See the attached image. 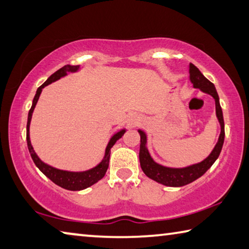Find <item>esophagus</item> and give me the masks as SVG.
I'll list each match as a JSON object with an SVG mask.
<instances>
[{
	"label": "esophagus",
	"instance_id": "esophagus-1",
	"mask_svg": "<svg viewBox=\"0 0 249 249\" xmlns=\"http://www.w3.org/2000/svg\"><path fill=\"white\" fill-rule=\"evenodd\" d=\"M129 121H130V122H131V124H137V122H138V119H137V118H136V117H132V118H131V119H130Z\"/></svg>",
	"mask_w": 249,
	"mask_h": 249
}]
</instances>
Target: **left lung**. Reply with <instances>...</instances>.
Masks as SVG:
<instances>
[{
    "label": "left lung",
    "instance_id": "8db88e82",
    "mask_svg": "<svg viewBox=\"0 0 249 249\" xmlns=\"http://www.w3.org/2000/svg\"><path fill=\"white\" fill-rule=\"evenodd\" d=\"M189 80L191 84L194 85L195 89H199L201 91L206 94L211 95L214 98L215 102V113L216 118L220 122L221 132L219 139L215 146L210 154H209L206 159L201 160L200 163L189 165L186 167H168L164 166L156 163L155 160L152 159V156L147 149V136L146 133L141 129H138V132L140 133V153H139V159H140V165L143 173L151 178V179L155 180L159 184H162L164 186L168 187H181L185 185H188L190 182L198 179L201 177L204 173H206L209 168H210L215 160L219 158L221 153L222 146L224 143V120H223V112H222V108L220 105V98L217 95V91L215 89V86L213 83H211L208 78L203 75V74L199 71V69L194 65L193 63L189 64Z\"/></svg>",
    "mask_w": 249,
    "mask_h": 249
}]
</instances>
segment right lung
Segmentation results:
<instances>
[{"instance_id": "obj_1", "label": "right lung", "mask_w": 249, "mask_h": 249, "mask_svg": "<svg viewBox=\"0 0 249 249\" xmlns=\"http://www.w3.org/2000/svg\"><path fill=\"white\" fill-rule=\"evenodd\" d=\"M81 70L80 65H70L67 64L64 65L63 68H61L58 71L54 72L50 77H48V80L43 83L41 86L38 87V89L36 91V95L33 99V105L32 108L28 112V119H27V127H26V140H27V146L29 150L30 156L34 160V163L36 166L39 168L43 175L47 176L51 181H53L55 185H58L62 188L67 189V190H72V191H78V190H83L90 187L91 185H94L97 182L98 180L102 179V178L105 176L106 174L108 166H109V159H110V149L115 145V143L119 140V139L124 136V132L127 131V129L124 128L119 130V131L116 132L113 136L110 138L108 144L106 146V150H105V155L103 160H100V163L96 165L95 167L87 169V171L84 172H71V171H63V169H59L55 167H52L50 165L46 164L45 162L39 159V156L36 154L34 147L32 145V142H30V137H29V127H30V121H32V117H33V112L34 109L36 107L37 102L39 99V96H40L42 89H45L46 86H48L51 83H53L55 81L60 80L61 77H63L65 75H68V73H75L78 72Z\"/></svg>"}]
</instances>
